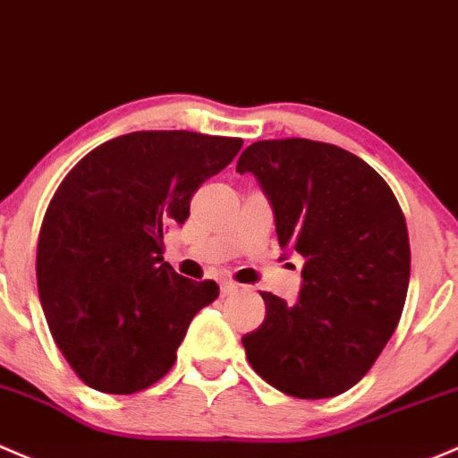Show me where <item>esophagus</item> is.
Returning <instances> with one entry per match:
<instances>
[{
    "mask_svg": "<svg viewBox=\"0 0 458 458\" xmlns=\"http://www.w3.org/2000/svg\"><path fill=\"white\" fill-rule=\"evenodd\" d=\"M239 290V285L234 281H224L221 283V293H224V296H230V293H234Z\"/></svg>",
    "mask_w": 458,
    "mask_h": 458,
    "instance_id": "34e87169",
    "label": "esophagus"
}]
</instances>
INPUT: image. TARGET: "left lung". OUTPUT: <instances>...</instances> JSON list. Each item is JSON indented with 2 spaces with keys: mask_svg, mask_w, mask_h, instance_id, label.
Wrapping results in <instances>:
<instances>
[{
  "mask_svg": "<svg viewBox=\"0 0 458 458\" xmlns=\"http://www.w3.org/2000/svg\"><path fill=\"white\" fill-rule=\"evenodd\" d=\"M237 173L257 177L278 243L305 259L296 305L261 292L266 320L242 338L250 367L298 399L349 391L406 302L411 243L397 197L358 156L305 138L250 144Z\"/></svg>",
  "mask_w": 458,
  "mask_h": 458,
  "instance_id": "left-lung-1",
  "label": "left lung"
}]
</instances>
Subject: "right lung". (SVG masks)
I'll list each match as a JSON object with an SVG mask.
<instances>
[{
    "label": "right lung",
    "mask_w": 458,
    "mask_h": 458,
    "mask_svg": "<svg viewBox=\"0 0 458 458\" xmlns=\"http://www.w3.org/2000/svg\"><path fill=\"white\" fill-rule=\"evenodd\" d=\"M242 138L133 131L103 142L64 177L43 216L37 285L72 370L100 393L133 394L171 370L197 311L219 296L165 261V233L224 171Z\"/></svg>",
    "instance_id": "add662e5"
}]
</instances>
